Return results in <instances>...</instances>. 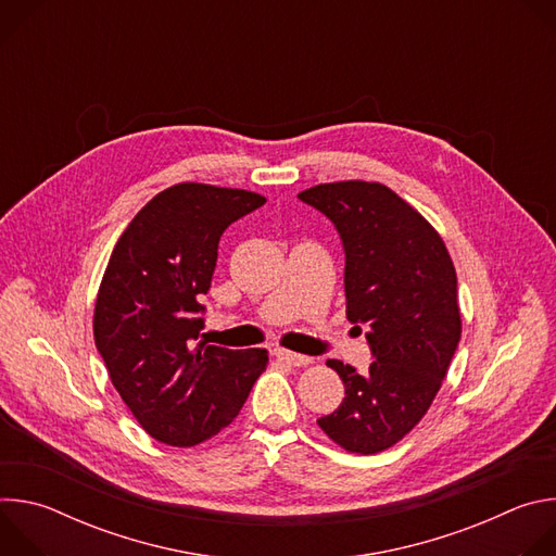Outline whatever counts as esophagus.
Returning a JSON list of instances; mask_svg holds the SVG:
<instances>
[{
    "label": "esophagus",
    "mask_w": 556,
    "mask_h": 556,
    "mask_svg": "<svg viewBox=\"0 0 556 556\" xmlns=\"http://www.w3.org/2000/svg\"><path fill=\"white\" fill-rule=\"evenodd\" d=\"M277 356H279L281 361H286L288 365H294V367H305V365L312 363L309 356L296 354V352H290V350H277Z\"/></svg>",
    "instance_id": "1"
}]
</instances>
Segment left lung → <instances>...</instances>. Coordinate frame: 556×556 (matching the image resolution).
<instances>
[{
    "instance_id": "obj_1",
    "label": "left lung",
    "mask_w": 556,
    "mask_h": 556,
    "mask_svg": "<svg viewBox=\"0 0 556 556\" xmlns=\"http://www.w3.org/2000/svg\"><path fill=\"white\" fill-rule=\"evenodd\" d=\"M299 198L341 235L345 312L367 326L376 358L365 374L328 361L345 399L316 425L341 448L374 455L399 444L442 387L462 337L455 266L429 219L380 182H326Z\"/></svg>"
}]
</instances>
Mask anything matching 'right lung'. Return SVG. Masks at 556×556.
<instances>
[{
  "label": "right lung",
  "instance_id": "obj_1",
  "mask_svg": "<svg viewBox=\"0 0 556 556\" xmlns=\"http://www.w3.org/2000/svg\"><path fill=\"white\" fill-rule=\"evenodd\" d=\"M264 195L180 182L151 198L112 251L94 303V343L123 403L157 442L195 446L244 407L268 352L200 341L222 232Z\"/></svg>",
  "mask_w": 556,
  "mask_h": 556
}]
</instances>
